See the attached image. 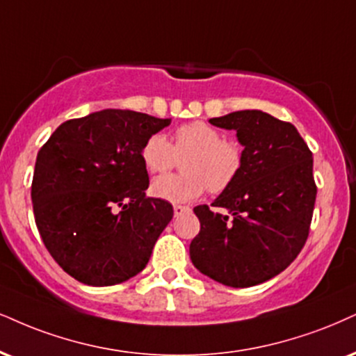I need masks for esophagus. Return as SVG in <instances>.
<instances>
[{
  "mask_svg": "<svg viewBox=\"0 0 356 356\" xmlns=\"http://www.w3.org/2000/svg\"><path fill=\"white\" fill-rule=\"evenodd\" d=\"M173 211H175V216H179V214H183V213H188V211H190V206L175 204V206H173Z\"/></svg>",
  "mask_w": 356,
  "mask_h": 356,
  "instance_id": "1",
  "label": "esophagus"
}]
</instances>
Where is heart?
<instances>
[{
  "label": "heart",
  "instance_id": "1",
  "mask_svg": "<svg viewBox=\"0 0 356 356\" xmlns=\"http://www.w3.org/2000/svg\"><path fill=\"white\" fill-rule=\"evenodd\" d=\"M142 161L150 173H165L181 161V175H166L153 179L152 195L170 203L196 200L204 188L209 193H222L243 170V148L234 140L204 122H191L178 127L173 145L163 134H153L145 140Z\"/></svg>",
  "mask_w": 356,
  "mask_h": 356
}]
</instances>
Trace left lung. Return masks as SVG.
Here are the masks:
<instances>
[{
	"instance_id": "8db88e82",
	"label": "left lung",
	"mask_w": 356,
	"mask_h": 356,
	"mask_svg": "<svg viewBox=\"0 0 356 356\" xmlns=\"http://www.w3.org/2000/svg\"><path fill=\"white\" fill-rule=\"evenodd\" d=\"M236 130L244 161L238 179L208 204L193 211L201 229L190 257L201 274L243 289L262 284L299 256L309 238L317 186L314 158L289 122L262 111H239L209 118Z\"/></svg>"
}]
</instances>
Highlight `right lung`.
I'll return each mask as SVG.
<instances>
[{"label": "right lung", "mask_w": 356, "mask_h": 356, "mask_svg": "<svg viewBox=\"0 0 356 356\" xmlns=\"http://www.w3.org/2000/svg\"><path fill=\"white\" fill-rule=\"evenodd\" d=\"M170 122L105 108L60 124L39 150L31 186L38 231L54 261L79 282H125L150 261L173 206L147 198L140 152Z\"/></svg>", "instance_id": "obj_1"}]
</instances>
